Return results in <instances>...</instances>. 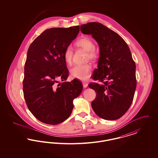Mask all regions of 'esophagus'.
Listing matches in <instances>:
<instances>
[{
	"label": "esophagus",
	"instance_id": "esophagus-1",
	"mask_svg": "<svg viewBox=\"0 0 158 158\" xmlns=\"http://www.w3.org/2000/svg\"><path fill=\"white\" fill-rule=\"evenodd\" d=\"M82 84L84 88H86L88 87V83H87L84 82L82 83Z\"/></svg>",
	"mask_w": 158,
	"mask_h": 158
}]
</instances>
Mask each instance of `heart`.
<instances>
[{
  "label": "heart",
  "instance_id": "heart-1",
  "mask_svg": "<svg viewBox=\"0 0 158 158\" xmlns=\"http://www.w3.org/2000/svg\"><path fill=\"white\" fill-rule=\"evenodd\" d=\"M75 45L87 51L88 57L91 60H95L97 58V53L94 49V43L89 38L83 37L79 39L76 41ZM73 55V50L69 47H67L63 54V57L68 64H72ZM91 70L92 66L90 64H78L70 69V74L75 78L85 80L89 77Z\"/></svg>",
  "mask_w": 158,
  "mask_h": 158
}]
</instances>
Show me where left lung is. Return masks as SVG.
Returning a JSON list of instances; mask_svg holds the SVG:
<instances>
[{
  "label": "left lung",
  "mask_w": 158,
  "mask_h": 158,
  "mask_svg": "<svg viewBox=\"0 0 158 158\" xmlns=\"http://www.w3.org/2000/svg\"><path fill=\"white\" fill-rule=\"evenodd\" d=\"M84 34L92 35L99 47L98 69L90 83L96 92L92 102L95 114L106 120H115L126 113L133 102L135 88V64L127 43L117 33L99 23L81 26Z\"/></svg>",
  "instance_id": "1"
}]
</instances>
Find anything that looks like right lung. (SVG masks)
I'll use <instances>...</instances> for the list:
<instances>
[{"mask_svg": "<svg viewBox=\"0 0 158 158\" xmlns=\"http://www.w3.org/2000/svg\"><path fill=\"white\" fill-rule=\"evenodd\" d=\"M80 27L53 28L31 43L24 68L23 91L28 109L38 120L51 125L67 120L73 101L83 89L82 83L66 81L69 71L63 54L75 39Z\"/></svg>", "mask_w": 158, "mask_h": 158, "instance_id": "right-lung-1", "label": "right lung"}]
</instances>
